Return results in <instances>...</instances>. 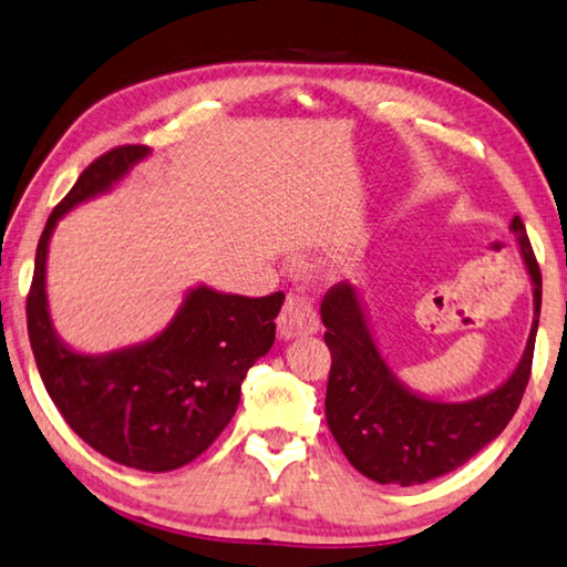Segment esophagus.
Returning a JSON list of instances; mask_svg holds the SVG:
<instances>
[{
  "label": "esophagus",
  "mask_w": 567,
  "mask_h": 567,
  "mask_svg": "<svg viewBox=\"0 0 567 567\" xmlns=\"http://www.w3.org/2000/svg\"><path fill=\"white\" fill-rule=\"evenodd\" d=\"M277 330H280V336L285 340L318 332L320 318L316 305H312L310 298H302V295H290V298L285 300L280 318H277Z\"/></svg>",
  "instance_id": "obj_1"
}]
</instances>
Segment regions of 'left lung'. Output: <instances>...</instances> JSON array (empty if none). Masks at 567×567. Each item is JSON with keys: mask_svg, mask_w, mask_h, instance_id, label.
I'll use <instances>...</instances> for the list:
<instances>
[{"mask_svg": "<svg viewBox=\"0 0 567 567\" xmlns=\"http://www.w3.org/2000/svg\"><path fill=\"white\" fill-rule=\"evenodd\" d=\"M509 231L533 282L535 318L515 371L484 396L436 401L409 389L375 346L358 287L340 282L322 300L320 316L332 358L326 419L338 446L363 477L401 487L442 477L494 442L515 416L533 368L543 277L523 219H512Z\"/></svg>", "mask_w": 567, "mask_h": 567, "instance_id": "8db88e82", "label": "left lung"}]
</instances>
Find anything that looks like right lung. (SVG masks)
Segmentation results:
<instances>
[{"mask_svg": "<svg viewBox=\"0 0 567 567\" xmlns=\"http://www.w3.org/2000/svg\"><path fill=\"white\" fill-rule=\"evenodd\" d=\"M148 156V146L107 151L50 214L27 295V330L44 389L85 444L133 470L171 472L204 454L235 416L241 381L275 343L285 295L245 298L192 287L158 336L101 355L80 353L58 336L48 302L52 231Z\"/></svg>", "mask_w": 567, "mask_h": 567, "instance_id": "right-lung-1", "label": "right lung"}]
</instances>
